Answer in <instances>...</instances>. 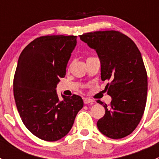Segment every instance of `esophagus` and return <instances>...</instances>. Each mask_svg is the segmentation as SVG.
<instances>
[{
    "label": "esophagus",
    "instance_id": "1",
    "mask_svg": "<svg viewBox=\"0 0 159 159\" xmlns=\"http://www.w3.org/2000/svg\"><path fill=\"white\" fill-rule=\"evenodd\" d=\"M84 103L85 104V105H88V104H89V105H92V104L94 103V101H93L92 99L89 98H84Z\"/></svg>",
    "mask_w": 159,
    "mask_h": 159
}]
</instances>
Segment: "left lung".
<instances>
[{"label": "left lung", "instance_id": "obj_1", "mask_svg": "<svg viewBox=\"0 0 159 159\" xmlns=\"http://www.w3.org/2000/svg\"><path fill=\"white\" fill-rule=\"evenodd\" d=\"M79 37L97 52L102 81H110L105 91L111 102L109 105L98 102L105 108L98 128L111 139L126 137L139 124L146 105L148 77L140 51L118 30L89 32Z\"/></svg>", "mask_w": 159, "mask_h": 159}]
</instances>
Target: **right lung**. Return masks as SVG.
<instances>
[{
    "instance_id": "add662e5",
    "label": "right lung",
    "mask_w": 159,
    "mask_h": 159,
    "mask_svg": "<svg viewBox=\"0 0 159 159\" xmlns=\"http://www.w3.org/2000/svg\"><path fill=\"white\" fill-rule=\"evenodd\" d=\"M77 36L37 38L20 53L13 83L16 106L24 125L34 135L54 142L71 129L84 102L79 95L62 94L56 86L64 78Z\"/></svg>"
}]
</instances>
